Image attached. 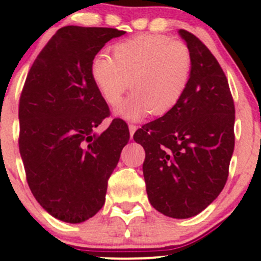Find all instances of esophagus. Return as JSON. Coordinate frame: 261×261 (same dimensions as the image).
<instances>
[{"mask_svg":"<svg viewBox=\"0 0 261 261\" xmlns=\"http://www.w3.org/2000/svg\"><path fill=\"white\" fill-rule=\"evenodd\" d=\"M136 128H138V126L134 125V123H130V125H128V130H130V138L131 139H133L134 133H135V131H136Z\"/></svg>","mask_w":261,"mask_h":261,"instance_id":"esophagus-1","label":"esophagus"}]
</instances>
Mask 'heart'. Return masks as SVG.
Returning a JSON list of instances; mask_svg holds the SVG:
<instances>
[{"mask_svg":"<svg viewBox=\"0 0 261 261\" xmlns=\"http://www.w3.org/2000/svg\"><path fill=\"white\" fill-rule=\"evenodd\" d=\"M192 75V55L181 41L144 34L112 46V58L96 55L91 78L102 98L116 106L131 87L134 93L120 105L117 115L127 120L164 115L186 93Z\"/></svg>","mask_w":261,"mask_h":261,"instance_id":"heart-1","label":"heart"}]
</instances>
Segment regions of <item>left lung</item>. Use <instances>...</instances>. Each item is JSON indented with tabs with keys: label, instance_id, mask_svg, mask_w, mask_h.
Returning a JSON list of instances; mask_svg holds the SVG:
<instances>
[{
	"label": "left lung",
	"instance_id": "8db88e82",
	"mask_svg": "<svg viewBox=\"0 0 261 261\" xmlns=\"http://www.w3.org/2000/svg\"><path fill=\"white\" fill-rule=\"evenodd\" d=\"M192 55V75L174 109L134 134L145 150L143 173L151 206L189 218L225 187L235 146V105L217 59L193 34L179 30Z\"/></svg>",
	"mask_w": 261,
	"mask_h": 261
}]
</instances>
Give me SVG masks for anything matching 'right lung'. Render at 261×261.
I'll use <instances>...</instances> for the list:
<instances>
[{"mask_svg":"<svg viewBox=\"0 0 261 261\" xmlns=\"http://www.w3.org/2000/svg\"><path fill=\"white\" fill-rule=\"evenodd\" d=\"M125 31L64 26L53 35L29 70L18 105V149L26 180L53 217L80 223L105 204L107 181L130 139L126 122L110 116L91 78V63Z\"/></svg>","mask_w":261,"mask_h":261,"instance_id":"add662e5","label":"right lung"}]
</instances>
